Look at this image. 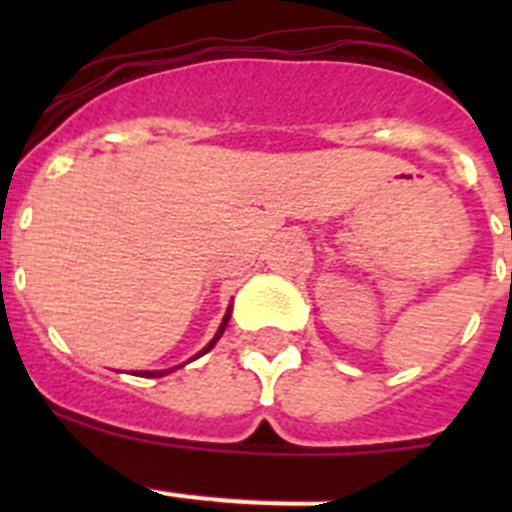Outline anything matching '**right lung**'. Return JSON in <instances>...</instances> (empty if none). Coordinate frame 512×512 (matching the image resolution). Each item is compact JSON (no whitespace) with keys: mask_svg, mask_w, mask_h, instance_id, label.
<instances>
[{"mask_svg":"<svg viewBox=\"0 0 512 512\" xmlns=\"http://www.w3.org/2000/svg\"><path fill=\"white\" fill-rule=\"evenodd\" d=\"M228 320H230V307H228V312H225V318H223V323H220V328H217L215 338H212V341L207 343V346L202 348V351H200V354H197V356L207 354V351H210V348L215 346L217 341H220V336H223V330H225V325H228ZM169 372H174V369H169ZM169 372H166V369H161V372H146V377H164V374H169Z\"/></svg>","mask_w":512,"mask_h":512,"instance_id":"right-lung-1","label":"right lung"}]
</instances>
